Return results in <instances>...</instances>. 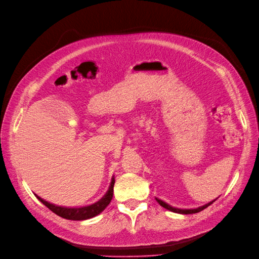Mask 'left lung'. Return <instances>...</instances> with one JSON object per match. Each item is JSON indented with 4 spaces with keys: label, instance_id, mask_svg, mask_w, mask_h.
<instances>
[{
    "label": "left lung",
    "instance_id": "8db88e82",
    "mask_svg": "<svg viewBox=\"0 0 259 259\" xmlns=\"http://www.w3.org/2000/svg\"><path fill=\"white\" fill-rule=\"evenodd\" d=\"M156 200H157V202H158L162 207L167 209V210H169V211H171V212H176V213H180V214H192V213H197V212H199V211H202V210H204L205 208H207L208 206L211 205L215 199L212 200V202H210V203H208V204H206V205H204V206H200V207H198V208H196V209H178V208H174V207L169 206L168 204L164 203L163 200H161V199H159V198H156Z\"/></svg>",
    "mask_w": 259,
    "mask_h": 259
}]
</instances>
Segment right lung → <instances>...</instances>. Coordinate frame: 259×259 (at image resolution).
<instances>
[{
  "instance_id": "add662e5",
  "label": "right lung",
  "mask_w": 259,
  "mask_h": 259,
  "mask_svg": "<svg viewBox=\"0 0 259 259\" xmlns=\"http://www.w3.org/2000/svg\"><path fill=\"white\" fill-rule=\"evenodd\" d=\"M114 184H115V178L113 176L108 192L103 195V197L101 199H99L98 202H96L93 205L86 206V207H80V208H67V207L56 206L54 204L48 203L47 200L40 198L39 196H37V195L36 196L45 206H47L52 212H54L59 217L67 219V220H72V221H83V220L92 219L96 215H98L99 213H101L103 211L105 208L108 207V205L111 203V200L113 198Z\"/></svg>"
}]
</instances>
